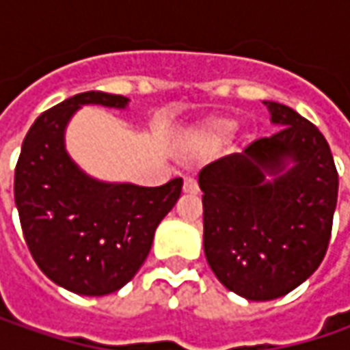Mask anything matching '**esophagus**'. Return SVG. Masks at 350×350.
<instances>
[{
  "label": "esophagus",
  "instance_id": "obj_1",
  "mask_svg": "<svg viewBox=\"0 0 350 350\" xmlns=\"http://www.w3.org/2000/svg\"><path fill=\"white\" fill-rule=\"evenodd\" d=\"M183 193H185V195H196V193H198V185H196L195 179H191V177H187V179H185Z\"/></svg>",
  "mask_w": 350,
  "mask_h": 350
}]
</instances>
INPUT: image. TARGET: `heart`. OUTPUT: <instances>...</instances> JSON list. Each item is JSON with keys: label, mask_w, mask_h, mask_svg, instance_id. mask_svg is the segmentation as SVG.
Listing matches in <instances>:
<instances>
[{"label": "heart", "mask_w": 350, "mask_h": 350, "mask_svg": "<svg viewBox=\"0 0 350 350\" xmlns=\"http://www.w3.org/2000/svg\"><path fill=\"white\" fill-rule=\"evenodd\" d=\"M235 128V120L228 116H210L200 124H196L183 142V152L187 155H196L220 148L228 142Z\"/></svg>", "instance_id": "b5f03b06"}]
</instances>
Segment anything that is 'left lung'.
I'll return each mask as SVG.
<instances>
[{
    "mask_svg": "<svg viewBox=\"0 0 350 350\" xmlns=\"http://www.w3.org/2000/svg\"><path fill=\"white\" fill-rule=\"evenodd\" d=\"M262 103L280 130L198 175L206 261L226 288L253 302L280 298L316 273L339 191L323 134L286 105Z\"/></svg>",
    "mask_w": 350,
    "mask_h": 350,
    "instance_id": "1",
    "label": "left lung"
}]
</instances>
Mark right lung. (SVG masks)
Returning <instances> with one entry per match:
<instances>
[{"label":"right lung","mask_w":350,"mask_h":350,"mask_svg":"<svg viewBox=\"0 0 350 350\" xmlns=\"http://www.w3.org/2000/svg\"><path fill=\"white\" fill-rule=\"evenodd\" d=\"M130 99L74 95L34 120L15 167V204L40 271L81 296L120 290L146 261L155 228L181 196L183 179L161 187L99 181L66 150V128L85 105L124 111Z\"/></svg>","instance_id":"right-lung-1"}]
</instances>
